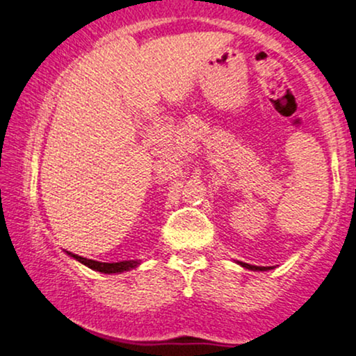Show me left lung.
Masks as SVG:
<instances>
[{"instance_id": "1", "label": "left lung", "mask_w": 356, "mask_h": 356, "mask_svg": "<svg viewBox=\"0 0 356 356\" xmlns=\"http://www.w3.org/2000/svg\"><path fill=\"white\" fill-rule=\"evenodd\" d=\"M238 264H241L242 265V267L243 268H248V270H270V267H257V265H250V264H243V262H238Z\"/></svg>"}]
</instances>
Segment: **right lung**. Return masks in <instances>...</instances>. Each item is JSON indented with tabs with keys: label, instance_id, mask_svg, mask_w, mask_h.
<instances>
[{
	"label": "right lung",
	"instance_id": "right-lung-1",
	"mask_svg": "<svg viewBox=\"0 0 356 356\" xmlns=\"http://www.w3.org/2000/svg\"><path fill=\"white\" fill-rule=\"evenodd\" d=\"M67 255H71L72 259H76L78 262L84 264L86 267L92 268L96 272H102V273H119V272H126L131 270V268H136L139 262L137 260H124V262H114V264H106V262H97V260H91V259H84V257L72 254V252H67Z\"/></svg>",
	"mask_w": 356,
	"mask_h": 356
}]
</instances>
